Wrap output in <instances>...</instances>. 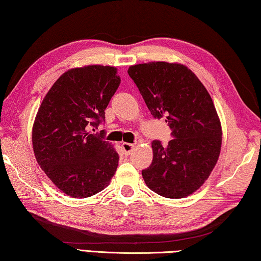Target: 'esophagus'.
<instances>
[{
	"mask_svg": "<svg viewBox=\"0 0 261 261\" xmlns=\"http://www.w3.org/2000/svg\"><path fill=\"white\" fill-rule=\"evenodd\" d=\"M135 145L134 144H130V143H123L122 144V151H123V154L125 155H129L130 153L134 150Z\"/></svg>",
	"mask_w": 261,
	"mask_h": 261,
	"instance_id": "34e87169",
	"label": "esophagus"
}]
</instances>
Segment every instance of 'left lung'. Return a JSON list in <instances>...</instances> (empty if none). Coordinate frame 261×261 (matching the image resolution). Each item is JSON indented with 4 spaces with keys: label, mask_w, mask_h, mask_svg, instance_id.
I'll list each match as a JSON object with an SVG mask.
<instances>
[{
    "label": "left lung",
    "mask_w": 261,
    "mask_h": 261,
    "mask_svg": "<svg viewBox=\"0 0 261 261\" xmlns=\"http://www.w3.org/2000/svg\"><path fill=\"white\" fill-rule=\"evenodd\" d=\"M127 73L153 117L165 118L172 130L167 145L152 142L144 181L164 197L190 195L208 179L221 152V122L208 90L181 64L152 61L130 66Z\"/></svg>",
    "instance_id": "left-lung-1"
}]
</instances>
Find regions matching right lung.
Instances as JSON below:
<instances>
[{
    "mask_svg": "<svg viewBox=\"0 0 261 261\" xmlns=\"http://www.w3.org/2000/svg\"><path fill=\"white\" fill-rule=\"evenodd\" d=\"M121 77L110 66H85L64 73L37 113L32 145L41 169L66 195L89 197L105 189L118 166V153L105 140V110Z\"/></svg>",
    "mask_w": 261,
    "mask_h": 261,
    "instance_id": "add662e5",
    "label": "right lung"
}]
</instances>
